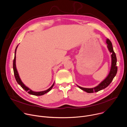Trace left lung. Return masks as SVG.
<instances>
[{
	"mask_svg": "<svg viewBox=\"0 0 127 127\" xmlns=\"http://www.w3.org/2000/svg\"><path fill=\"white\" fill-rule=\"evenodd\" d=\"M106 43H107V47L108 48V50H109L110 53L111 54L112 62L110 71L107 78H106V79L104 81H103L95 87H94L93 88H85L81 87L77 85V86L80 89L88 93L97 92L100 90L105 89L111 84V83L112 82L113 79L114 78V77L117 74L118 67L117 66V58L116 54L114 51L112 42L108 38L106 40Z\"/></svg>",
	"mask_w": 127,
	"mask_h": 127,
	"instance_id": "left-lung-1",
	"label": "left lung"
}]
</instances>
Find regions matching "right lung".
<instances>
[{"mask_svg": "<svg viewBox=\"0 0 127 127\" xmlns=\"http://www.w3.org/2000/svg\"><path fill=\"white\" fill-rule=\"evenodd\" d=\"M18 45L16 46L15 50V54H14V58L13 60V71H14V77L16 79V81L17 82V83L21 86V88H22L23 89H24L26 92H28V93L31 95H43L44 94L47 93V92H49L50 90H52V89L53 88V87H54V85H55V82L54 83V84H53V85L50 87L48 89L45 90V91H41V92H34L32 91L31 89H30V88H29L28 87H27L25 86L21 81L19 75L18 74V72L17 71V70L16 69V49L18 47Z\"/></svg>", "mask_w": 127, "mask_h": 127, "instance_id": "obj_1", "label": "right lung"}]
</instances>
